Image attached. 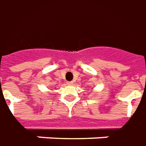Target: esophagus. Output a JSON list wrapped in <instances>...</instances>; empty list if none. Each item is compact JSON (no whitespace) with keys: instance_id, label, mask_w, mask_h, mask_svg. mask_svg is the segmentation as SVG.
<instances>
[{"instance_id":"1","label":"esophagus","mask_w":146,"mask_h":146,"mask_svg":"<svg viewBox=\"0 0 146 146\" xmlns=\"http://www.w3.org/2000/svg\"><path fill=\"white\" fill-rule=\"evenodd\" d=\"M68 85H69V86L73 85V81H69V82H68Z\"/></svg>"}]
</instances>
